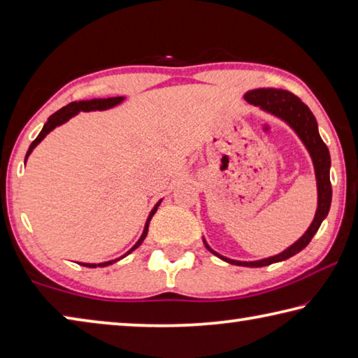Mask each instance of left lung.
Segmentation results:
<instances>
[{"instance_id":"1","label":"left lung","mask_w":358,"mask_h":358,"mask_svg":"<svg viewBox=\"0 0 358 358\" xmlns=\"http://www.w3.org/2000/svg\"><path fill=\"white\" fill-rule=\"evenodd\" d=\"M243 99H245L248 103L259 106V108L264 110L266 113H271V115L283 119V121L296 131L297 136L305 144L306 150L310 152L313 166H315L317 184V209L315 214V220L311 222L310 228L305 231V234L300 237L297 242H294L291 247H287L285 252L259 261H236L218 255L208 245L206 239H203L206 248H208L210 253H214L220 259L229 262V264L243 267H264L273 264V262L285 261L287 258H291V256L297 255L299 252H302L313 239V236L317 233L324 218L327 217L331 203L330 154L329 148L325 146L321 135H319L315 115H313L308 106H306L297 96H294L292 92L285 90H275V87H259V90L248 91L245 96H243Z\"/></svg>"}]
</instances>
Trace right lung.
Instances as JSON below:
<instances>
[{
	"instance_id": "right-lung-1",
	"label": "right lung",
	"mask_w": 358,
	"mask_h": 358,
	"mask_svg": "<svg viewBox=\"0 0 358 358\" xmlns=\"http://www.w3.org/2000/svg\"><path fill=\"white\" fill-rule=\"evenodd\" d=\"M124 99H125V97L91 99V100H80V102H71L69 105L62 106L61 110H58L56 113H53V115L48 117V121H47L45 124H43V127H42V130H41V134L37 135V138H36V140H34L33 143H31V146H29L28 152H27V157H24V163H27L29 154L33 152V149L37 146V144H39V143L43 140V138H45V136L50 134V131H52L53 129L58 127V125L67 122L69 119L73 117L75 115H78L80 111H97V110H99V111H103V110L113 108V106H116V105L121 103ZM160 203H162V199H160L159 203H157V204L154 206V209L150 210V214H149V217H148L146 224H144V229H143V234H141L140 239H138V242L135 243V245L131 247L127 253L122 255L121 258H116V259H111V261H105V262H99V264H90V262H78V264H80V266H85V267H91V268H96V267H106V266H111L113 262H116V261H119V259L125 258V256H127V255H130L131 252H134V250H136L138 247L141 245L144 239H146V236H148V229H149V222H150V218L154 217V214L157 212V208H159Z\"/></svg>"
}]
</instances>
